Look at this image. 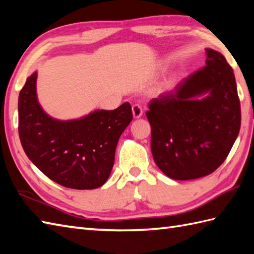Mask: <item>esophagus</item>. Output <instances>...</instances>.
<instances>
[{"label":"esophagus","mask_w":254,"mask_h":254,"mask_svg":"<svg viewBox=\"0 0 254 254\" xmlns=\"http://www.w3.org/2000/svg\"><path fill=\"white\" fill-rule=\"evenodd\" d=\"M132 112H133V117L135 119L141 118L142 115H143V109H142L141 105H138V104L133 105L132 106Z\"/></svg>","instance_id":"1"}]
</instances>
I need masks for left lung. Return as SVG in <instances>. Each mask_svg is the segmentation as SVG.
I'll use <instances>...</instances> for the list:
<instances>
[{
  "label": "left lung",
  "mask_w": 254,
  "mask_h": 254,
  "mask_svg": "<svg viewBox=\"0 0 254 254\" xmlns=\"http://www.w3.org/2000/svg\"><path fill=\"white\" fill-rule=\"evenodd\" d=\"M205 51V66L182 79L174 90L150 100L146 112L155 163L175 180L212 174L227 158L240 130V100L233 68L222 53Z\"/></svg>",
  "instance_id": "obj_1"
}]
</instances>
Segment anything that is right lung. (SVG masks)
<instances>
[{
	"label": "right lung",
	"mask_w": 254,
	"mask_h": 254,
	"mask_svg": "<svg viewBox=\"0 0 254 254\" xmlns=\"http://www.w3.org/2000/svg\"><path fill=\"white\" fill-rule=\"evenodd\" d=\"M37 72L18 97V133L26 155L59 185L90 190L105 185L115 164L116 147L133 119L131 105L96 110L80 119L60 121L42 110L36 93Z\"/></svg>",
	"instance_id": "1"
}]
</instances>
